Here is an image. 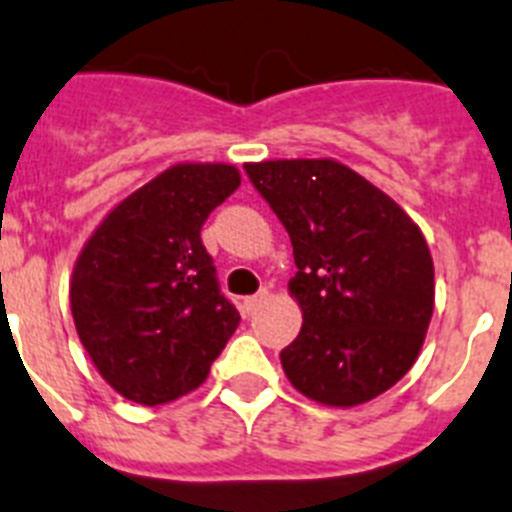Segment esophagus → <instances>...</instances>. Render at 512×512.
<instances>
[{"label": "esophagus", "mask_w": 512, "mask_h": 512, "mask_svg": "<svg viewBox=\"0 0 512 512\" xmlns=\"http://www.w3.org/2000/svg\"><path fill=\"white\" fill-rule=\"evenodd\" d=\"M268 299V291H265V288H262L260 293H255V296H247V299H244V311H247V314H255L257 309H260L262 306V301Z\"/></svg>", "instance_id": "34e87169"}]
</instances>
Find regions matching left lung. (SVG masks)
I'll list each match as a JSON object with an SVG mask.
<instances>
[{
	"mask_svg": "<svg viewBox=\"0 0 512 512\" xmlns=\"http://www.w3.org/2000/svg\"><path fill=\"white\" fill-rule=\"evenodd\" d=\"M286 226L304 311L281 363L301 394L330 407L379 397L410 371L433 317L425 237L389 195L332 159L244 164Z\"/></svg>",
	"mask_w": 512,
	"mask_h": 512,
	"instance_id": "obj_1",
	"label": "left lung"
}]
</instances>
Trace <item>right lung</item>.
<instances>
[{
    "instance_id": "add662e5",
    "label": "right lung",
    "mask_w": 512,
    "mask_h": 512,
    "mask_svg": "<svg viewBox=\"0 0 512 512\" xmlns=\"http://www.w3.org/2000/svg\"><path fill=\"white\" fill-rule=\"evenodd\" d=\"M239 182L231 164H175L84 244L71 314L102 379L126 399L151 407L203 384L239 327L201 242L211 211Z\"/></svg>"
}]
</instances>
